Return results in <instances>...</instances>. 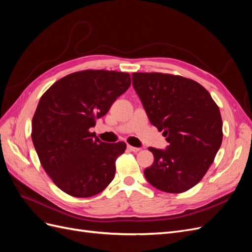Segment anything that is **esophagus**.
<instances>
[{"label": "esophagus", "instance_id": "esophagus-1", "mask_svg": "<svg viewBox=\"0 0 252 252\" xmlns=\"http://www.w3.org/2000/svg\"><path fill=\"white\" fill-rule=\"evenodd\" d=\"M127 149L129 151H132V152H139L141 150V148H138V147H133V146H130V145H128L127 146Z\"/></svg>", "mask_w": 252, "mask_h": 252}]
</instances>
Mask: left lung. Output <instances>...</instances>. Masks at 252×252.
<instances>
[{
	"mask_svg": "<svg viewBox=\"0 0 252 252\" xmlns=\"http://www.w3.org/2000/svg\"><path fill=\"white\" fill-rule=\"evenodd\" d=\"M132 85L150 123L169 143L165 150L148 148L155 161L145 178L164 192L187 191L203 179L222 144L218 105L201 84L181 75L133 72Z\"/></svg>",
	"mask_w": 252,
	"mask_h": 252,
	"instance_id": "8db88e82",
	"label": "left lung"
}]
</instances>
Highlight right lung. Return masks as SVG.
Wrapping results in <instances>:
<instances>
[{"label":"right lung","mask_w":252,"mask_h":252,"mask_svg":"<svg viewBox=\"0 0 252 252\" xmlns=\"http://www.w3.org/2000/svg\"><path fill=\"white\" fill-rule=\"evenodd\" d=\"M131 83L127 72L83 70L57 81L32 118V139L44 170L67 194L89 197L107 187L126 144L101 142L89 129Z\"/></svg>","instance_id":"1"}]
</instances>
